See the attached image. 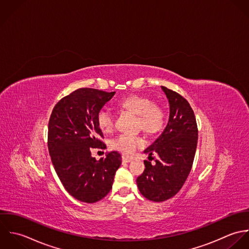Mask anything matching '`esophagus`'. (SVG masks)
I'll use <instances>...</instances> for the list:
<instances>
[{"label":"esophagus","mask_w":249,"mask_h":249,"mask_svg":"<svg viewBox=\"0 0 249 249\" xmlns=\"http://www.w3.org/2000/svg\"><path fill=\"white\" fill-rule=\"evenodd\" d=\"M122 161H123V162H130V161H132V159L123 156V157H122Z\"/></svg>","instance_id":"34e87169"}]
</instances>
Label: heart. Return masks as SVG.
I'll return each mask as SVG.
<instances>
[{"label": "heart", "mask_w": 249, "mask_h": 249, "mask_svg": "<svg viewBox=\"0 0 249 249\" xmlns=\"http://www.w3.org/2000/svg\"><path fill=\"white\" fill-rule=\"evenodd\" d=\"M117 107L122 111L137 115V128L150 137L159 134L164 126L165 115L163 110L159 106L153 104V101L148 97L130 95L121 100L117 104ZM97 125L104 134L111 133L114 127L112 115L107 110L101 109L97 114ZM142 143L143 142L141 138L122 135L112 141L111 146L125 156H131Z\"/></svg>", "instance_id": "heart-1"}]
</instances>
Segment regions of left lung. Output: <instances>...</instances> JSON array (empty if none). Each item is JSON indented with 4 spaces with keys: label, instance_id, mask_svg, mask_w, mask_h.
Segmentation results:
<instances>
[{
    "label": "left lung",
    "instance_id": "1",
    "mask_svg": "<svg viewBox=\"0 0 249 249\" xmlns=\"http://www.w3.org/2000/svg\"><path fill=\"white\" fill-rule=\"evenodd\" d=\"M160 88L169 104L168 123L144 151L148 159L158 155L156 164L145 160V169L137 179L141 194L155 202L171 198L182 189L193 166L198 139L195 112L189 102L165 87Z\"/></svg>",
    "mask_w": 249,
    "mask_h": 249
}]
</instances>
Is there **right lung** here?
<instances>
[{
  "instance_id": "obj_1",
  "label": "right lung",
  "mask_w": 249,
  "mask_h": 249,
  "mask_svg": "<svg viewBox=\"0 0 249 249\" xmlns=\"http://www.w3.org/2000/svg\"><path fill=\"white\" fill-rule=\"evenodd\" d=\"M115 92L79 89L53 107L48 124V148L54 170L74 198L95 203L111 190L121 155L112 151L96 160L93 148L105 149L97 114Z\"/></svg>"
}]
</instances>
